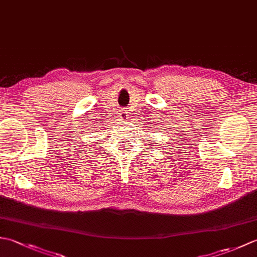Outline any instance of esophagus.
Segmentation results:
<instances>
[{"label":"esophagus","mask_w":257,"mask_h":257,"mask_svg":"<svg viewBox=\"0 0 257 257\" xmlns=\"http://www.w3.org/2000/svg\"><path fill=\"white\" fill-rule=\"evenodd\" d=\"M129 117H128V111H125L124 109L122 110V112H120V120H127Z\"/></svg>","instance_id":"34e87169"}]
</instances>
